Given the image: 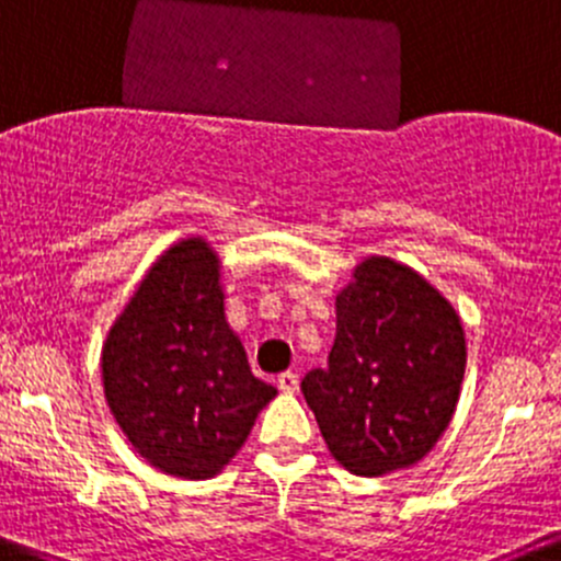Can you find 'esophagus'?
<instances>
[{
	"label": "esophagus",
	"mask_w": 561,
	"mask_h": 561,
	"mask_svg": "<svg viewBox=\"0 0 561 561\" xmlns=\"http://www.w3.org/2000/svg\"><path fill=\"white\" fill-rule=\"evenodd\" d=\"M276 386H279L282 391H287V394H293V391L298 389V375L296 373H282L279 378H276Z\"/></svg>",
	"instance_id": "esophagus-1"
}]
</instances>
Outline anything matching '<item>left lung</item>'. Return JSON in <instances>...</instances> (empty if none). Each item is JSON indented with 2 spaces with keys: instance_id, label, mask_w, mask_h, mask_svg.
Listing matches in <instances>:
<instances>
[{
  "instance_id": "obj_1",
  "label": "left lung",
  "mask_w": 561,
  "mask_h": 561,
  "mask_svg": "<svg viewBox=\"0 0 561 561\" xmlns=\"http://www.w3.org/2000/svg\"><path fill=\"white\" fill-rule=\"evenodd\" d=\"M466 334L453 304L416 271L367 257L336 293L329 367L301 391L329 453L347 471L380 477L425 458L453 422Z\"/></svg>"
}]
</instances>
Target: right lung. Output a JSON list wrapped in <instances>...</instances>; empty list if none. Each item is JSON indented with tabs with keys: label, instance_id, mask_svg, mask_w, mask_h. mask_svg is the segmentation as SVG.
<instances>
[{
	"label": "right lung",
	"instance_id": "1",
	"mask_svg": "<svg viewBox=\"0 0 561 561\" xmlns=\"http://www.w3.org/2000/svg\"><path fill=\"white\" fill-rule=\"evenodd\" d=\"M101 375L130 447L183 480L219 474L276 397L227 323L221 260L205 238H183L150 265L108 329Z\"/></svg>",
	"mask_w": 561,
	"mask_h": 561
}]
</instances>
